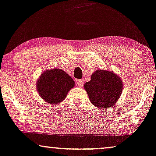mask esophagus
Wrapping results in <instances>:
<instances>
[{
    "label": "esophagus",
    "mask_w": 156,
    "mask_h": 156,
    "mask_svg": "<svg viewBox=\"0 0 156 156\" xmlns=\"http://www.w3.org/2000/svg\"><path fill=\"white\" fill-rule=\"evenodd\" d=\"M77 84L79 87H81V86H83V81L82 80H77Z\"/></svg>",
    "instance_id": "obj_1"
}]
</instances>
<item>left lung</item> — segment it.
I'll list each match as a JSON object with an SVG mask.
<instances>
[{
  "mask_svg": "<svg viewBox=\"0 0 156 156\" xmlns=\"http://www.w3.org/2000/svg\"><path fill=\"white\" fill-rule=\"evenodd\" d=\"M122 80L113 72L98 70L93 73L91 78L85 83L84 88L91 104L101 109L111 107L121 95L123 85Z\"/></svg>",
  "mask_w": 156,
  "mask_h": 156,
  "instance_id": "8db88e82",
  "label": "left lung"
}]
</instances>
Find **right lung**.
<instances>
[{"instance_id":"right-lung-1","label":"right lung","mask_w":156,"mask_h":156,"mask_svg":"<svg viewBox=\"0 0 156 156\" xmlns=\"http://www.w3.org/2000/svg\"><path fill=\"white\" fill-rule=\"evenodd\" d=\"M75 82L64 70L55 68L47 70L40 76L37 84L39 95L45 101L57 104L66 98Z\"/></svg>"}]
</instances>
